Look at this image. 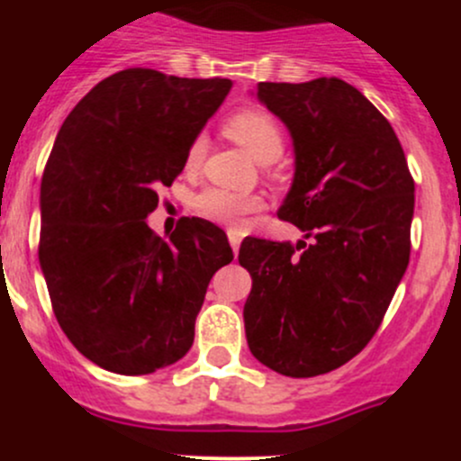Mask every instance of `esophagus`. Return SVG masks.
I'll list each match as a JSON object with an SVG mask.
<instances>
[{"label": "esophagus", "mask_w": 461, "mask_h": 461, "mask_svg": "<svg viewBox=\"0 0 461 461\" xmlns=\"http://www.w3.org/2000/svg\"><path fill=\"white\" fill-rule=\"evenodd\" d=\"M227 239H230V245H231V249H234V254L239 252L240 240H243V234H240L239 230H227Z\"/></svg>", "instance_id": "obj_1"}]
</instances>
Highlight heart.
Masks as SVG:
<instances>
[{"label": "heart", "mask_w": 461, "mask_h": 461, "mask_svg": "<svg viewBox=\"0 0 461 461\" xmlns=\"http://www.w3.org/2000/svg\"><path fill=\"white\" fill-rule=\"evenodd\" d=\"M225 133L240 144L254 160L272 162L283 153V131L276 120L260 109H243L231 115L225 122ZM207 140L196 136L189 144L187 167H196L201 162ZM263 201L252 194L227 192V189H204L198 194L196 209L203 218L221 225H239L245 216L258 212Z\"/></svg>", "instance_id": "obj_1"}]
</instances>
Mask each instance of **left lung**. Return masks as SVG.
Returning a JSON list of instances; mask_svg holds the SVG:
<instances>
[{
	"mask_svg": "<svg viewBox=\"0 0 461 461\" xmlns=\"http://www.w3.org/2000/svg\"><path fill=\"white\" fill-rule=\"evenodd\" d=\"M258 100L294 142V180L278 218L305 240H243L252 276L248 346L285 376H317L359 355L411 258L415 183L388 120L339 77L258 82Z\"/></svg>",
	"mask_w": 461,
	"mask_h": 461,
	"instance_id": "obj_1",
	"label": "left lung"
}]
</instances>
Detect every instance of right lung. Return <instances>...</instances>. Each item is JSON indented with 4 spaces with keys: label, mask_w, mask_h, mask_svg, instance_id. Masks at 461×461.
Masks as SVG:
<instances>
[{
    "label": "right lung",
    "mask_w": 461,
    "mask_h": 461,
    "mask_svg": "<svg viewBox=\"0 0 461 461\" xmlns=\"http://www.w3.org/2000/svg\"><path fill=\"white\" fill-rule=\"evenodd\" d=\"M230 88L225 77L127 68L97 82L55 138L40 265L59 328L109 373L183 359L213 272L234 258L225 231L203 218H183L167 240L147 222Z\"/></svg>",
    "instance_id": "right-lung-1"
}]
</instances>
